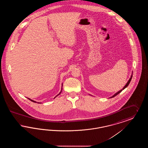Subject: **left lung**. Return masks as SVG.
<instances>
[{
    "instance_id": "left-lung-1",
    "label": "left lung",
    "mask_w": 148,
    "mask_h": 148,
    "mask_svg": "<svg viewBox=\"0 0 148 148\" xmlns=\"http://www.w3.org/2000/svg\"><path fill=\"white\" fill-rule=\"evenodd\" d=\"M132 77H133V72H132V75H131V77H130V79H129V80L127 81V84H125V85L124 86V88L121 89V90H120L119 91H118V92H116L115 94H114V95H113L112 97H111L110 98H113V97H115L116 95H117L118 94H119L120 92H121V91L123 90H124V89H125L126 88H127V86H128V85L129 84V83H130V81H131V80H132Z\"/></svg>"
}]
</instances>
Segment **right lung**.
I'll list each match as a JSON object with an SVG mask.
<instances>
[{"instance_id": "obj_1", "label": "right lung", "mask_w": 148, "mask_h": 148, "mask_svg": "<svg viewBox=\"0 0 148 148\" xmlns=\"http://www.w3.org/2000/svg\"><path fill=\"white\" fill-rule=\"evenodd\" d=\"M62 87H63V84H62V90H61V91H60V92H59V94H58V95H56V97H54V99L56 98V97H57V96H58V95H60V93H61V92H62ZM27 98L29 100H31V101H33V102H34V103H38V104H39V103H39V102H36V101H34V100H32V99H31L29 98Z\"/></svg>"}]
</instances>
